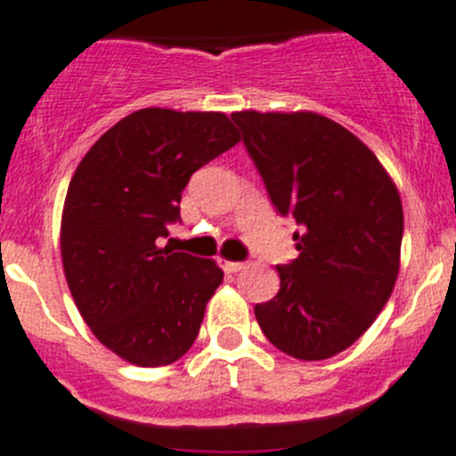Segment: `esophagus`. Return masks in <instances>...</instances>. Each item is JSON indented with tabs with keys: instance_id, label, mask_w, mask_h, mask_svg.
Instances as JSON below:
<instances>
[{
	"instance_id": "obj_1",
	"label": "esophagus",
	"mask_w": 456,
	"mask_h": 456,
	"mask_svg": "<svg viewBox=\"0 0 456 456\" xmlns=\"http://www.w3.org/2000/svg\"><path fill=\"white\" fill-rule=\"evenodd\" d=\"M220 266H223L227 273H236V271L245 269V262H232V260H224V257H220Z\"/></svg>"
}]
</instances>
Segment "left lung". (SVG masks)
Wrapping results in <instances>:
<instances>
[{
	"instance_id": "obj_1",
	"label": "left lung",
	"mask_w": 456,
	"mask_h": 456,
	"mask_svg": "<svg viewBox=\"0 0 456 456\" xmlns=\"http://www.w3.org/2000/svg\"><path fill=\"white\" fill-rule=\"evenodd\" d=\"M300 256L275 266L280 291L256 306L262 333L296 360H329L366 333L399 273L402 199L375 154L309 110L232 114Z\"/></svg>"
}]
</instances>
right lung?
<instances>
[{
	"instance_id": "obj_1",
	"label": "right lung",
	"mask_w": 456,
	"mask_h": 456,
	"mask_svg": "<svg viewBox=\"0 0 456 456\" xmlns=\"http://www.w3.org/2000/svg\"><path fill=\"white\" fill-rule=\"evenodd\" d=\"M240 141L223 112L145 108L77 165L61 214V262L94 338L142 369L181 360L223 282L211 257L159 247L196 169Z\"/></svg>"
}]
</instances>
